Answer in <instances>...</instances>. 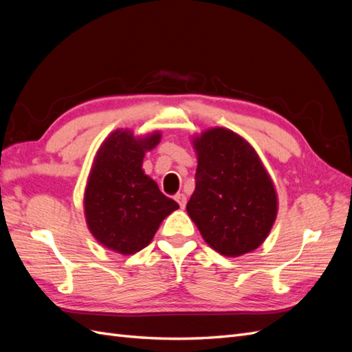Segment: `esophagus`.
I'll return each instance as SVG.
<instances>
[{
    "instance_id": "34e87169",
    "label": "esophagus",
    "mask_w": 352,
    "mask_h": 352,
    "mask_svg": "<svg viewBox=\"0 0 352 352\" xmlns=\"http://www.w3.org/2000/svg\"><path fill=\"white\" fill-rule=\"evenodd\" d=\"M175 199L179 202L180 208H185V206H186V195H185V194H182V192L176 194V195H175Z\"/></svg>"
}]
</instances>
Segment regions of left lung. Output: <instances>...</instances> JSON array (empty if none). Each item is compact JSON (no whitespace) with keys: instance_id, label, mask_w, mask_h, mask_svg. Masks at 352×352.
I'll list each match as a JSON object with an SVG mask.
<instances>
[{"instance_id":"obj_1","label":"left lung","mask_w":352,"mask_h":352,"mask_svg":"<svg viewBox=\"0 0 352 352\" xmlns=\"http://www.w3.org/2000/svg\"><path fill=\"white\" fill-rule=\"evenodd\" d=\"M198 166L188 216L202 239L225 257L257 250L269 236L279 201L254 146L226 127L192 136Z\"/></svg>"}]
</instances>
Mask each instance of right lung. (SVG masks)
Segmentation results:
<instances>
[{
  "instance_id": "right-lung-1",
  "label": "right lung",
  "mask_w": 352,
  "mask_h": 352,
  "mask_svg": "<svg viewBox=\"0 0 352 352\" xmlns=\"http://www.w3.org/2000/svg\"><path fill=\"white\" fill-rule=\"evenodd\" d=\"M160 141V131L135 136L131 129H116L95 154L83 212L92 236L104 248L136 254L151 243L162 221L179 208L142 168L145 153Z\"/></svg>"
}]
</instances>
